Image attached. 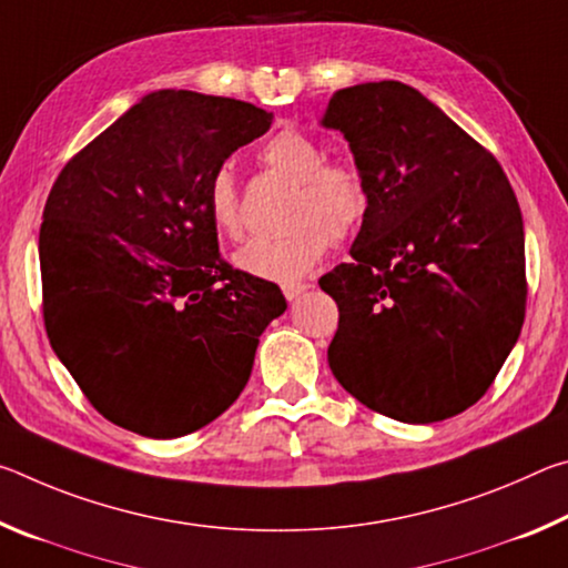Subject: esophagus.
<instances>
[{
  "label": "esophagus",
  "mask_w": 568,
  "mask_h": 568,
  "mask_svg": "<svg viewBox=\"0 0 568 568\" xmlns=\"http://www.w3.org/2000/svg\"><path fill=\"white\" fill-rule=\"evenodd\" d=\"M307 291V283H283V295L287 297V301H297L303 293Z\"/></svg>",
  "instance_id": "34e87169"
}]
</instances>
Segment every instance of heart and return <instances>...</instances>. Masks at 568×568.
<instances>
[{
	"mask_svg": "<svg viewBox=\"0 0 568 568\" xmlns=\"http://www.w3.org/2000/svg\"><path fill=\"white\" fill-rule=\"evenodd\" d=\"M261 158L267 168L295 182L285 213L291 230L277 237H255L235 253L240 271L263 281L291 283L313 271L328 253L358 233L371 210V190L353 160H331L311 132L283 130L267 140ZM207 215L220 235H243V203L235 172L217 168L207 182Z\"/></svg>",
	"mask_w": 568,
	"mask_h": 568,
	"instance_id": "heart-1",
	"label": "heart"
}]
</instances>
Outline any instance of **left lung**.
<instances>
[{"label":"left lung","mask_w":568,"mask_h":568,"mask_svg":"<svg viewBox=\"0 0 568 568\" xmlns=\"http://www.w3.org/2000/svg\"><path fill=\"white\" fill-rule=\"evenodd\" d=\"M371 190L318 285L338 303L328 363L363 406L403 423L456 416L491 388L526 313L524 220L498 160L396 80L338 90L323 114Z\"/></svg>","instance_id":"1"}]
</instances>
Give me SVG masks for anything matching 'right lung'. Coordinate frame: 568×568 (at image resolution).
<instances>
[{
  "label": "right lung",
  "mask_w": 568,
  "mask_h": 568,
  "mask_svg": "<svg viewBox=\"0 0 568 568\" xmlns=\"http://www.w3.org/2000/svg\"><path fill=\"white\" fill-rule=\"evenodd\" d=\"M273 112L160 90L62 168L44 205V328L114 426L178 438L233 406L257 338L287 307L235 271L207 215L210 175L271 130Z\"/></svg>",
  "instance_id": "add662e5"
}]
</instances>
